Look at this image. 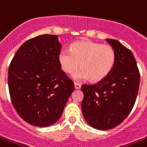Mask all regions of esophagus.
<instances>
[{
  "instance_id": "obj_1",
  "label": "esophagus",
  "mask_w": 147,
  "mask_h": 147,
  "mask_svg": "<svg viewBox=\"0 0 147 147\" xmlns=\"http://www.w3.org/2000/svg\"><path fill=\"white\" fill-rule=\"evenodd\" d=\"M80 87H81V84H80L76 83V82L75 83V88H76V89H80Z\"/></svg>"
}]
</instances>
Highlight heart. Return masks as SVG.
Returning a JSON list of instances; mask_svg holds the SVG:
<instances>
[{
    "label": "heart",
    "instance_id": "b5f03b06",
    "mask_svg": "<svg viewBox=\"0 0 147 147\" xmlns=\"http://www.w3.org/2000/svg\"><path fill=\"white\" fill-rule=\"evenodd\" d=\"M116 60L114 48L108 44H101L88 40H81L70 46L69 51H62L59 61L62 70L66 73H72L76 80L100 81L107 76L113 69Z\"/></svg>",
    "mask_w": 147,
    "mask_h": 147
}]
</instances>
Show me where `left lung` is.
<instances>
[{
  "mask_svg": "<svg viewBox=\"0 0 147 147\" xmlns=\"http://www.w3.org/2000/svg\"><path fill=\"white\" fill-rule=\"evenodd\" d=\"M114 48V66L105 79L94 84H83V115L92 127L107 130L127 117L136 101L140 73L133 53L114 39H105Z\"/></svg>",
  "mask_w": 147,
  "mask_h": 147,
  "instance_id": "obj_1",
  "label": "left lung"
}]
</instances>
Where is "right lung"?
Instances as JSON below:
<instances>
[{
	"mask_svg": "<svg viewBox=\"0 0 147 147\" xmlns=\"http://www.w3.org/2000/svg\"><path fill=\"white\" fill-rule=\"evenodd\" d=\"M60 49L57 35L37 36L19 47L9 67L12 104L32 125L46 127L55 123L75 90L73 81L61 70Z\"/></svg>",
	"mask_w": 147,
	"mask_h": 147,
	"instance_id": "right-lung-1",
	"label": "right lung"
}]
</instances>
